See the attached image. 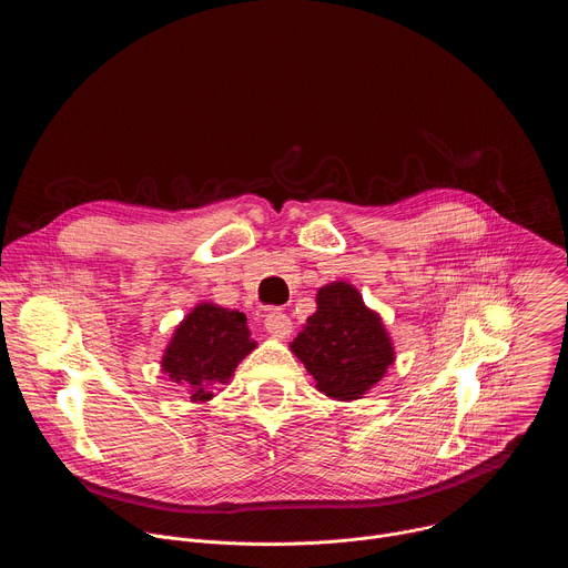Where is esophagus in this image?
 I'll return each instance as SVG.
<instances>
[{"instance_id": "obj_1", "label": "esophagus", "mask_w": 568, "mask_h": 568, "mask_svg": "<svg viewBox=\"0 0 568 568\" xmlns=\"http://www.w3.org/2000/svg\"><path fill=\"white\" fill-rule=\"evenodd\" d=\"M265 331L276 339H285L292 335V321L287 314L274 310L265 316Z\"/></svg>"}]
</instances>
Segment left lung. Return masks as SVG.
Returning a JSON list of instances; mask_svg holds the SVG:
<instances>
[{
    "label": "left lung",
    "instance_id": "1",
    "mask_svg": "<svg viewBox=\"0 0 568 568\" xmlns=\"http://www.w3.org/2000/svg\"><path fill=\"white\" fill-rule=\"evenodd\" d=\"M290 351L333 399L364 397L395 362L393 342L382 316L346 281L316 292V312L307 316Z\"/></svg>",
    "mask_w": 568,
    "mask_h": 568
}]
</instances>
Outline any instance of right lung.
Listing matches in <instances>:
<instances>
[{
    "instance_id": "1",
    "label": "right lung",
    "mask_w": 568,
    "mask_h": 568,
    "mask_svg": "<svg viewBox=\"0 0 568 568\" xmlns=\"http://www.w3.org/2000/svg\"><path fill=\"white\" fill-rule=\"evenodd\" d=\"M250 335L247 316L242 312L209 301L197 303L175 328L161 357V371L186 388L193 402H206L256 348Z\"/></svg>"
}]
</instances>
